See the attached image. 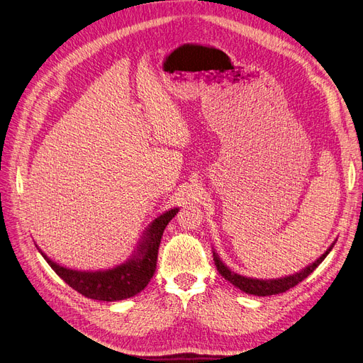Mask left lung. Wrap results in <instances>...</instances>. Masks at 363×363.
I'll return each mask as SVG.
<instances>
[{
    "mask_svg": "<svg viewBox=\"0 0 363 363\" xmlns=\"http://www.w3.org/2000/svg\"><path fill=\"white\" fill-rule=\"evenodd\" d=\"M333 244L330 245V248L321 256L317 262H314L313 264H310L308 267H305L303 271L286 277V278H279V279H254V278H247L242 275H238L235 272H232L229 267H227L220 257L213 252V262H216V266L218 272L221 274V277H224V279L230 281V283L240 289L242 291L248 293V294H256V296H271V294H278V293H284L287 290H290L291 287H294L296 284H299L301 281H303L308 275L313 274L315 267L326 259L328 254L330 252Z\"/></svg>",
    "mask_w": 363,
    "mask_h": 363,
    "instance_id": "left-lung-1",
    "label": "left lung"
}]
</instances>
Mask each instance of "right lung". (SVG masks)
Returning a JSON list of instances; mask_svg holds the SVG:
<instances>
[{
	"label": "right lung",
	"mask_w": 363,
	"mask_h": 363,
	"mask_svg": "<svg viewBox=\"0 0 363 363\" xmlns=\"http://www.w3.org/2000/svg\"><path fill=\"white\" fill-rule=\"evenodd\" d=\"M177 212L178 209H170L163 213V216L155 218V221L150 225V229H147L143 242L138 250V256L109 271H72L52 262L43 252L42 256L46 259L49 266L55 271L58 277H61L67 284L80 294H84V296L107 302L123 301L140 293L151 281L157 267V256L161 236H163V232L169 221L177 216Z\"/></svg>",
	"instance_id": "1"
}]
</instances>
